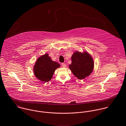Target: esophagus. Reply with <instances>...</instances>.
Listing matches in <instances>:
<instances>
[{"label":"esophagus","instance_id":"esophagus-1","mask_svg":"<svg viewBox=\"0 0 126 126\" xmlns=\"http://www.w3.org/2000/svg\"><path fill=\"white\" fill-rule=\"evenodd\" d=\"M61 65H62V66L63 68H66V66H67V65L65 64H64V63H62Z\"/></svg>","mask_w":126,"mask_h":126}]
</instances>
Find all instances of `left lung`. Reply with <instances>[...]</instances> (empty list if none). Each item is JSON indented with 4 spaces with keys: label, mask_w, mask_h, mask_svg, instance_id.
I'll list each match as a JSON object with an SVG mask.
<instances>
[{
    "label": "left lung",
    "mask_w": 126,
    "mask_h": 126,
    "mask_svg": "<svg viewBox=\"0 0 126 126\" xmlns=\"http://www.w3.org/2000/svg\"><path fill=\"white\" fill-rule=\"evenodd\" d=\"M71 59V63L69 65V68L78 79H84L92 72L94 61L92 56L87 52L81 53L76 51Z\"/></svg>",
    "instance_id": "8db88e82"
}]
</instances>
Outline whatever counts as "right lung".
<instances>
[{"instance_id":"add662e5","label":"right lung","mask_w":126,"mask_h":126,"mask_svg":"<svg viewBox=\"0 0 126 126\" xmlns=\"http://www.w3.org/2000/svg\"><path fill=\"white\" fill-rule=\"evenodd\" d=\"M60 66L57 62L52 61L48 54H45L37 59L33 71L36 78L46 83L51 80L55 70Z\"/></svg>"}]
</instances>
